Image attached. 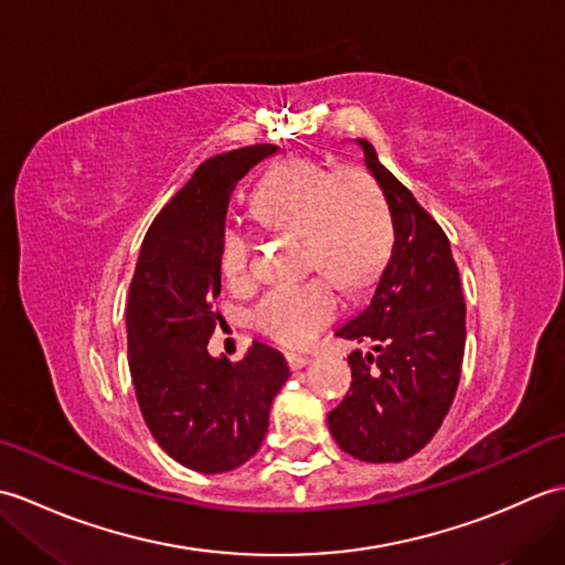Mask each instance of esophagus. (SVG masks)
Segmentation results:
<instances>
[{"label": "esophagus", "mask_w": 565, "mask_h": 565, "mask_svg": "<svg viewBox=\"0 0 565 565\" xmlns=\"http://www.w3.org/2000/svg\"><path fill=\"white\" fill-rule=\"evenodd\" d=\"M310 354H286V362H289L291 369H303L306 364H310Z\"/></svg>", "instance_id": "obj_1"}]
</instances>
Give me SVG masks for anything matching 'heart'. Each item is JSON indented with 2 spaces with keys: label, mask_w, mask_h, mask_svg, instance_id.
<instances>
[{
  "label": "heart",
  "mask_w": 565,
  "mask_h": 565,
  "mask_svg": "<svg viewBox=\"0 0 565 565\" xmlns=\"http://www.w3.org/2000/svg\"><path fill=\"white\" fill-rule=\"evenodd\" d=\"M262 223L306 235L310 267L328 274L281 284L252 308V322L281 347H306L340 316L342 284L362 289L379 276L391 245L388 209L359 167L328 172L316 160H286L264 179L252 201ZM221 271L233 286L252 281V239L227 225L218 245Z\"/></svg>",
  "instance_id": "obj_1"
}]
</instances>
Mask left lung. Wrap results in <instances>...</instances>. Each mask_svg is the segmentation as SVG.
I'll return each instance as SVG.
<instances>
[{
	"mask_svg": "<svg viewBox=\"0 0 565 565\" xmlns=\"http://www.w3.org/2000/svg\"><path fill=\"white\" fill-rule=\"evenodd\" d=\"M356 142L386 196L393 249L371 303L338 330L344 340L374 342V354H350V391L328 415V425L340 449L354 459L398 463L437 435L454 403L466 303L439 223L379 162L369 140Z\"/></svg>",
	"mask_w": 565,
	"mask_h": 565,
	"instance_id": "left-lung-1",
	"label": "left lung"
}]
</instances>
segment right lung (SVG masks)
Instances as JSON below:
<instances>
[{"mask_svg":"<svg viewBox=\"0 0 565 565\" xmlns=\"http://www.w3.org/2000/svg\"><path fill=\"white\" fill-rule=\"evenodd\" d=\"M276 146H247L199 164L158 213L130 279L126 330L136 398L152 437L199 473L243 466L262 447L269 407L289 379L281 352L252 342L233 362L209 354L223 316L218 245L233 191Z\"/></svg>","mask_w":565,"mask_h":565,"instance_id":"1","label":"right lung"}]
</instances>
